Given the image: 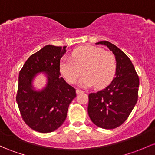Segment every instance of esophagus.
I'll return each mask as SVG.
<instances>
[{"label": "esophagus", "instance_id": "obj_1", "mask_svg": "<svg viewBox=\"0 0 155 155\" xmlns=\"http://www.w3.org/2000/svg\"><path fill=\"white\" fill-rule=\"evenodd\" d=\"M76 93H77V94H79V93H84V91H81V90H79V89H76Z\"/></svg>", "mask_w": 155, "mask_h": 155}]
</instances>
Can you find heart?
<instances>
[{
	"mask_svg": "<svg viewBox=\"0 0 155 155\" xmlns=\"http://www.w3.org/2000/svg\"><path fill=\"white\" fill-rule=\"evenodd\" d=\"M116 68V59L113 54L90 45L75 49L72 58L64 57L59 64L61 74L70 84H74L83 72L81 85L97 88H104L111 83Z\"/></svg>",
	"mask_w": 155,
	"mask_h": 155,
	"instance_id": "heart-1",
	"label": "heart"
}]
</instances>
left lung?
Listing matches in <instances>:
<instances>
[{
  "mask_svg": "<svg viewBox=\"0 0 155 155\" xmlns=\"http://www.w3.org/2000/svg\"><path fill=\"white\" fill-rule=\"evenodd\" d=\"M109 48L117 62L115 77L106 88L88 95L87 112L94 124L106 130L119 127L128 118L138 97L139 78L132 62L111 42H97Z\"/></svg>",
  "mask_w": 155,
  "mask_h": 155,
  "instance_id": "left-lung-1",
  "label": "left lung"
}]
</instances>
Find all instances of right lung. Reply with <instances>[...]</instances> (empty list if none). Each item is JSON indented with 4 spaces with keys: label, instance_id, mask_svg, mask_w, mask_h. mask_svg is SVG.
<instances>
[{
    "label": "right lung",
    "instance_id": "obj_1",
    "mask_svg": "<svg viewBox=\"0 0 155 155\" xmlns=\"http://www.w3.org/2000/svg\"><path fill=\"white\" fill-rule=\"evenodd\" d=\"M66 47L45 45L27 59L19 73L16 101L20 115L31 129L42 133L51 132L63 124L76 96V89L60 76L59 64ZM41 72L47 74V85L36 91L32 81Z\"/></svg>",
    "mask_w": 155,
    "mask_h": 155
}]
</instances>
